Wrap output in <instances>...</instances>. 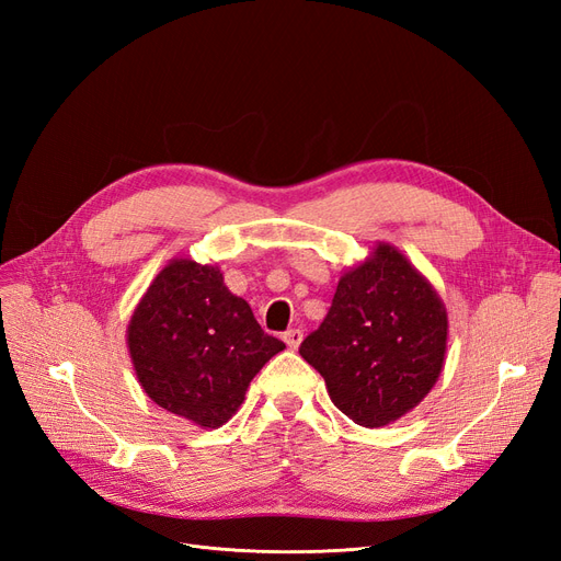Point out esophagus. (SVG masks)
Returning <instances> with one entry per match:
<instances>
[{
    "label": "esophagus",
    "mask_w": 561,
    "mask_h": 561,
    "mask_svg": "<svg viewBox=\"0 0 561 561\" xmlns=\"http://www.w3.org/2000/svg\"><path fill=\"white\" fill-rule=\"evenodd\" d=\"M283 339H285V344H287V348H299V344H301V339H304V332L301 330H297V328H293V330H287L285 334H283Z\"/></svg>",
    "instance_id": "1"
}]
</instances>
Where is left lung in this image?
Here are the masks:
<instances>
[{"instance_id": "left-lung-1", "label": "left lung", "mask_w": 561, "mask_h": 561, "mask_svg": "<svg viewBox=\"0 0 561 561\" xmlns=\"http://www.w3.org/2000/svg\"><path fill=\"white\" fill-rule=\"evenodd\" d=\"M447 351V311L402 254L379 245L336 285L299 353L358 426L379 428L428 396Z\"/></svg>"}]
</instances>
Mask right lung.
<instances>
[{"label":"right lung","mask_w":561,"mask_h":561,"mask_svg":"<svg viewBox=\"0 0 561 561\" xmlns=\"http://www.w3.org/2000/svg\"><path fill=\"white\" fill-rule=\"evenodd\" d=\"M128 348L151 400L203 428H217L285 344L260 328L245 299L227 290L219 268L173 260L135 309Z\"/></svg>","instance_id":"obj_1"}]
</instances>
